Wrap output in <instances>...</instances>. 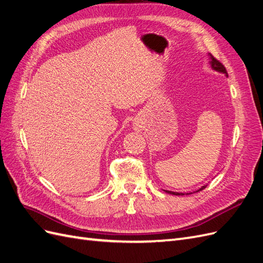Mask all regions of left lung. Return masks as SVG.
Segmentation results:
<instances>
[{
	"mask_svg": "<svg viewBox=\"0 0 263 263\" xmlns=\"http://www.w3.org/2000/svg\"><path fill=\"white\" fill-rule=\"evenodd\" d=\"M208 55H209V60H210V61H209V63H210L211 68H212L214 71H217V72H219V73H224V74L226 76V78H228V74H227V71H226L225 67L222 66L219 61H217L216 59H215L211 53H209ZM206 186H208V184L203 185L201 189H198L197 191H195V192H198V191H202V190H203V189H205ZM163 191H164L165 193H169V194H172V195H184V193L173 192V191H168V190H163ZM186 194H192V193H186Z\"/></svg>",
	"mask_w": 263,
	"mask_h": 263,
	"instance_id": "8db88e82",
	"label": "left lung"
}]
</instances>
